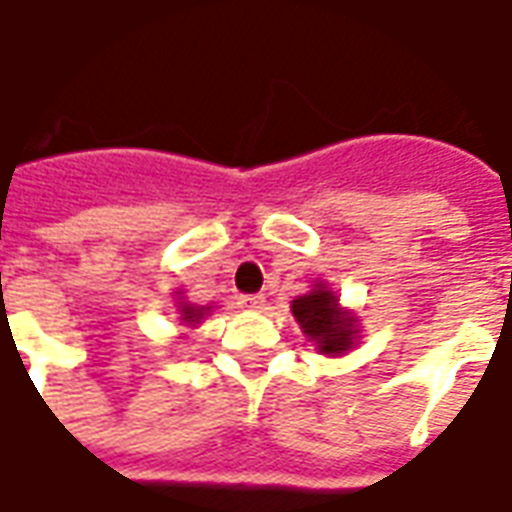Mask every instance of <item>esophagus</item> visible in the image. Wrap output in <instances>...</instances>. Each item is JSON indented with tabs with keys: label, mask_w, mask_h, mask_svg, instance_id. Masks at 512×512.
<instances>
[{
	"label": "esophagus",
	"mask_w": 512,
	"mask_h": 512,
	"mask_svg": "<svg viewBox=\"0 0 512 512\" xmlns=\"http://www.w3.org/2000/svg\"><path fill=\"white\" fill-rule=\"evenodd\" d=\"M238 302H241V307H246V310H260V307L266 305V296H263V293H244Z\"/></svg>",
	"instance_id": "esophagus-1"
}]
</instances>
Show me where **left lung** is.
I'll return each mask as SVG.
<instances>
[{
	"label": "left lung",
	"instance_id": "left-lung-1",
	"mask_svg": "<svg viewBox=\"0 0 512 512\" xmlns=\"http://www.w3.org/2000/svg\"><path fill=\"white\" fill-rule=\"evenodd\" d=\"M293 316L302 324V330L318 343L321 352L341 355L352 346V318L338 313V299L318 285L316 291L293 299Z\"/></svg>",
	"mask_w": 512,
	"mask_h": 512
}]
</instances>
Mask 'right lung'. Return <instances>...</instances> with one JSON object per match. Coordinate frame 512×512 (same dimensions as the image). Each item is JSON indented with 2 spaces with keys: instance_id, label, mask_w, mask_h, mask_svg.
Here are the masks:
<instances>
[{
  "instance_id": "add662e5",
  "label": "right lung",
  "mask_w": 512,
  "mask_h": 512,
  "mask_svg": "<svg viewBox=\"0 0 512 512\" xmlns=\"http://www.w3.org/2000/svg\"><path fill=\"white\" fill-rule=\"evenodd\" d=\"M202 313H205V307H202V310H196V307L185 305V307H182V321L194 324V321H199V318H202Z\"/></svg>"
}]
</instances>
